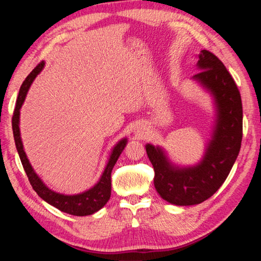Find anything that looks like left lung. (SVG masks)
I'll list each match as a JSON object with an SVG mask.
<instances>
[{
	"instance_id": "left-lung-1",
	"label": "left lung",
	"mask_w": 261,
	"mask_h": 261,
	"mask_svg": "<svg viewBox=\"0 0 261 261\" xmlns=\"http://www.w3.org/2000/svg\"><path fill=\"white\" fill-rule=\"evenodd\" d=\"M198 72L192 80L213 98L216 122L212 137L199 163L178 167L159 146L147 144L146 151L154 170L153 183L164 200L176 206L198 204L224 183L239 155L243 137L241 93L227 69L215 54L202 50Z\"/></svg>"
}]
</instances>
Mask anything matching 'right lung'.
Here are the masks:
<instances>
[{"label":"right lung","mask_w":261,"mask_h":261,"mask_svg":"<svg viewBox=\"0 0 261 261\" xmlns=\"http://www.w3.org/2000/svg\"><path fill=\"white\" fill-rule=\"evenodd\" d=\"M44 67V62H41L38 64L33 72H31L26 80L23 81L16 101V107L14 110V114L12 118V126H13V134L15 139V145L18 151L21 164L25 170L28 179L30 181L31 186L35 189V192L38 194L39 197L50 203L51 206L58 208L59 210L68 213V215L84 217V216H90L93 215L94 212L99 211L101 208L105 207V204L109 201L110 196H111V173L113 167L115 165L118 156L121 155L122 151L124 150L126 144H127V139L123 138L114 146L112 149V152L110 154L109 161L106 165V169L102 173L100 179L97 184H94L88 191H85L81 194L76 195H64L52 191L48 186H46L42 179L37 175V173L34 171L33 167L28 160L26 155L25 150H23L22 141L20 137V130H19V115H20V108L26 99L27 92L30 88L31 84L35 81L37 75L41 72Z\"/></svg>","instance_id":"obj_1"}]
</instances>
